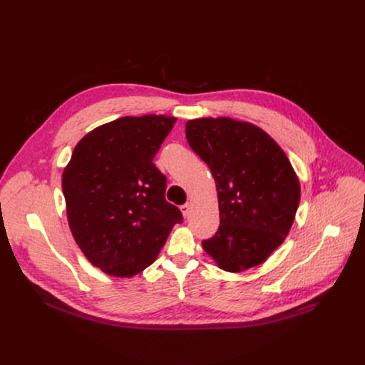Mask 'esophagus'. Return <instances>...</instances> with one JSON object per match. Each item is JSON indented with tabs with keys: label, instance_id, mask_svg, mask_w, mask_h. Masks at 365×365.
<instances>
[{
	"label": "esophagus",
	"instance_id": "34e87169",
	"mask_svg": "<svg viewBox=\"0 0 365 365\" xmlns=\"http://www.w3.org/2000/svg\"><path fill=\"white\" fill-rule=\"evenodd\" d=\"M180 211H182L183 217H189V212H190V203L187 202V203L182 205V206H180Z\"/></svg>",
	"mask_w": 365,
	"mask_h": 365
}]
</instances>
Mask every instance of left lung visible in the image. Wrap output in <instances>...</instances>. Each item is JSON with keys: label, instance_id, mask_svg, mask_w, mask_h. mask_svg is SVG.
<instances>
[{"label": "left lung", "instance_id": "left-lung-1", "mask_svg": "<svg viewBox=\"0 0 365 365\" xmlns=\"http://www.w3.org/2000/svg\"><path fill=\"white\" fill-rule=\"evenodd\" d=\"M186 138L218 190L220 227L203 250L227 272L262 264L284 241L300 200L284 151L263 130L225 117L187 121Z\"/></svg>", "mask_w": 365, "mask_h": 365}]
</instances>
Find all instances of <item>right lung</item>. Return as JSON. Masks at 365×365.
Here are the masks:
<instances>
[{
  "instance_id": "obj_1",
  "label": "right lung",
  "mask_w": 365,
  "mask_h": 365,
  "mask_svg": "<svg viewBox=\"0 0 365 365\" xmlns=\"http://www.w3.org/2000/svg\"><path fill=\"white\" fill-rule=\"evenodd\" d=\"M176 118L123 117L86 134L63 170L71 231L89 262L131 277L148 267L183 217L153 159Z\"/></svg>"
}]
</instances>
